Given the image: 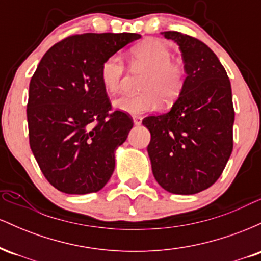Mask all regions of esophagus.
I'll list each match as a JSON object with an SVG mask.
<instances>
[{
  "label": "esophagus",
  "instance_id": "obj_1",
  "mask_svg": "<svg viewBox=\"0 0 261 261\" xmlns=\"http://www.w3.org/2000/svg\"><path fill=\"white\" fill-rule=\"evenodd\" d=\"M134 124L136 125V126H139L141 125V122H142V116H134Z\"/></svg>",
  "mask_w": 261,
  "mask_h": 261
}]
</instances>
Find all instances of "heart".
Returning a JSON list of instances; mask_svg holds the SVG:
<instances>
[{
    "label": "heart",
    "instance_id": "heart-1",
    "mask_svg": "<svg viewBox=\"0 0 261 261\" xmlns=\"http://www.w3.org/2000/svg\"><path fill=\"white\" fill-rule=\"evenodd\" d=\"M131 59L135 67L148 70L142 85L143 93L125 94L114 100V107L128 115H140L153 112L161 106L174 100L180 94L185 81V70L180 62L172 60V51L164 41L149 39L131 50ZM125 76L124 60L119 54H114L103 62L100 68L101 85L109 93H118L121 89Z\"/></svg>",
    "mask_w": 261,
    "mask_h": 261
}]
</instances>
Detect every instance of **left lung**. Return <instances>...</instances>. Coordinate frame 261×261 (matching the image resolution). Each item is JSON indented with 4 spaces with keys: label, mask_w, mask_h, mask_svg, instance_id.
<instances>
[{
    "label": "left lung",
    "mask_w": 261,
    "mask_h": 261,
    "mask_svg": "<svg viewBox=\"0 0 261 261\" xmlns=\"http://www.w3.org/2000/svg\"><path fill=\"white\" fill-rule=\"evenodd\" d=\"M179 45L184 86L168 113L147 116L152 173L164 190L193 195L222 174L233 148L234 110L226 70L202 41L179 32H162Z\"/></svg>",
    "instance_id": "8db88e82"
}]
</instances>
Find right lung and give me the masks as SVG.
I'll return each mask as SVG.
<instances>
[{"instance_id":"obj_1","label":"right lung","mask_w":261,"mask_h":261,"mask_svg":"<svg viewBox=\"0 0 261 261\" xmlns=\"http://www.w3.org/2000/svg\"><path fill=\"white\" fill-rule=\"evenodd\" d=\"M140 38L135 33L72 35L39 62L29 83V143L45 178L62 193H97L113 175L115 151L134 122L127 114L110 113L100 68Z\"/></svg>"}]
</instances>
